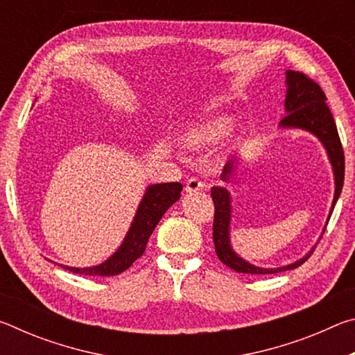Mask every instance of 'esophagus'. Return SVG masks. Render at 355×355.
Here are the masks:
<instances>
[{
	"instance_id": "1",
	"label": "esophagus",
	"mask_w": 355,
	"mask_h": 355,
	"mask_svg": "<svg viewBox=\"0 0 355 355\" xmlns=\"http://www.w3.org/2000/svg\"><path fill=\"white\" fill-rule=\"evenodd\" d=\"M202 189H203V183L199 177H191L188 182H186V186H184L186 192H197Z\"/></svg>"
}]
</instances>
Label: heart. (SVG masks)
<instances>
[{"mask_svg":"<svg viewBox=\"0 0 355 355\" xmlns=\"http://www.w3.org/2000/svg\"><path fill=\"white\" fill-rule=\"evenodd\" d=\"M228 127V120L225 119H211L205 120L196 127L189 128L182 135V142L186 147L191 148H199L203 146H208V144L214 142L216 139L225 133Z\"/></svg>","mask_w":355,"mask_h":355,"instance_id":"1","label":"heart"}]
</instances>
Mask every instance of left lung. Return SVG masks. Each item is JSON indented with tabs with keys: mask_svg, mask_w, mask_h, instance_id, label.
Wrapping results in <instances>:
<instances>
[{
	"mask_svg": "<svg viewBox=\"0 0 355 355\" xmlns=\"http://www.w3.org/2000/svg\"><path fill=\"white\" fill-rule=\"evenodd\" d=\"M286 97H285V112L286 116L280 120V128H297L309 131L316 136L322 147L326 148L330 164H332L334 180H335V192L332 208L329 211V218L332 214L335 203L338 200L343 189L345 182V153L341 147L338 131L332 112L326 103V95L318 84L305 76L300 71L286 70ZM239 159L233 158L224 166V171L220 173L222 182L228 183L232 177L235 175L238 169ZM211 197L214 202V222H213V241L216 248V255L219 260L233 271L243 274H275L288 269H294L302 264L311 255L315 248H311L309 254L300 258V260L286 264L280 268H261L255 266L244 258L239 257L232 248L230 243V224H232V196L230 191L222 188V186H213ZM326 222V224H327ZM326 228V227H324ZM324 233V232H322Z\"/></svg>",
	"mask_w": 355,
	"mask_h": 355,
	"instance_id": "left-lung-1",
	"label": "left lung"
}]
</instances>
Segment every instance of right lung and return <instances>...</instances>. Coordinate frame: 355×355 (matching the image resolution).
I'll use <instances>...</instances> for the list:
<instances>
[{
	"label": "right lung",
	"mask_w": 355,
	"mask_h": 355,
	"mask_svg": "<svg viewBox=\"0 0 355 355\" xmlns=\"http://www.w3.org/2000/svg\"><path fill=\"white\" fill-rule=\"evenodd\" d=\"M182 189V183L150 184L136 209L135 219L131 222L122 244L106 261L91 268H71L64 266V264L61 266L76 274L103 275V277L127 271L131 264L144 254L155 227L158 225L159 219L163 218L167 209L180 199Z\"/></svg>",
	"instance_id": "obj_1"
}]
</instances>
